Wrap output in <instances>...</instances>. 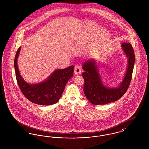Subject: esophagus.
Segmentation results:
<instances>
[{"instance_id": "esophagus-1", "label": "esophagus", "mask_w": 149, "mask_h": 149, "mask_svg": "<svg viewBox=\"0 0 149 149\" xmlns=\"http://www.w3.org/2000/svg\"><path fill=\"white\" fill-rule=\"evenodd\" d=\"M81 70L80 66H78V65H76L75 66V68H74V72H75V74L76 75H78V74H80L81 73Z\"/></svg>"}]
</instances>
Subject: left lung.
<instances>
[{"label": "left lung", "instance_id": "left-lung-1", "mask_svg": "<svg viewBox=\"0 0 149 149\" xmlns=\"http://www.w3.org/2000/svg\"><path fill=\"white\" fill-rule=\"evenodd\" d=\"M123 51L128 58L127 67L122 81L116 87L104 85L99 73L98 65L95 60L84 62L82 69L84 71L82 76L84 80V93L89 101L93 105H105L116 101L124 95L131 81L135 61L134 52L130 43L121 45Z\"/></svg>", "mask_w": 149, "mask_h": 149}]
</instances>
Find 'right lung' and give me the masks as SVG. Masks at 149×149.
Here are the masks:
<instances>
[{
  "mask_svg": "<svg viewBox=\"0 0 149 149\" xmlns=\"http://www.w3.org/2000/svg\"><path fill=\"white\" fill-rule=\"evenodd\" d=\"M21 48L20 46L16 54L14 66L18 85L21 92L29 101L38 105H51L57 103L61 97L67 82L73 76L74 66L54 70L47 79L39 83H29L20 75L18 67Z\"/></svg>",
  "mask_w": 149,
  "mask_h": 149,
  "instance_id": "1",
  "label": "right lung"
}]
</instances>
